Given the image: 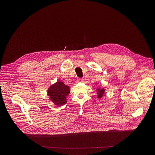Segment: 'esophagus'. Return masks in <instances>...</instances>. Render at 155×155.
<instances>
[{
    "instance_id": "esophagus-1",
    "label": "esophagus",
    "mask_w": 155,
    "mask_h": 155,
    "mask_svg": "<svg viewBox=\"0 0 155 155\" xmlns=\"http://www.w3.org/2000/svg\"><path fill=\"white\" fill-rule=\"evenodd\" d=\"M77 81H78V83H81V82H83V79H82V78H78V80H77Z\"/></svg>"
}]
</instances>
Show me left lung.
Segmentation results:
<instances>
[{
	"label": "left lung",
	"mask_w": 155,
	"mask_h": 155,
	"mask_svg": "<svg viewBox=\"0 0 155 155\" xmlns=\"http://www.w3.org/2000/svg\"><path fill=\"white\" fill-rule=\"evenodd\" d=\"M96 91H97V98H99V99H101V98L102 97L103 95L104 94V93H105V87H101V86H99L98 87L96 88Z\"/></svg>",
	"instance_id": "left-lung-1"
}]
</instances>
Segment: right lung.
Masks as SVG:
<instances>
[{"label":"right lung","mask_w":155,"mask_h":155,"mask_svg":"<svg viewBox=\"0 0 155 155\" xmlns=\"http://www.w3.org/2000/svg\"><path fill=\"white\" fill-rule=\"evenodd\" d=\"M71 92L70 86L66 85L61 81L51 84L48 88L47 95L50 97V100L56 106L61 107L67 103V96Z\"/></svg>","instance_id":"1"}]
</instances>
